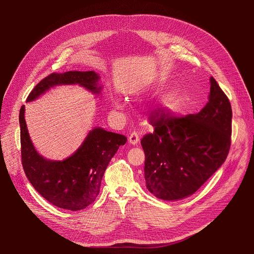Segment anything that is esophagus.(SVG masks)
Listing matches in <instances>:
<instances>
[{
	"mask_svg": "<svg viewBox=\"0 0 254 254\" xmlns=\"http://www.w3.org/2000/svg\"><path fill=\"white\" fill-rule=\"evenodd\" d=\"M139 140V135L136 131H132L129 133L128 135V141L131 143V144H136Z\"/></svg>",
	"mask_w": 254,
	"mask_h": 254,
	"instance_id": "1",
	"label": "esophagus"
}]
</instances>
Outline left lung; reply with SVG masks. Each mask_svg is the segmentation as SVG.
Masks as SVG:
<instances>
[{"label": "left lung", "mask_w": 254, "mask_h": 254, "mask_svg": "<svg viewBox=\"0 0 254 254\" xmlns=\"http://www.w3.org/2000/svg\"><path fill=\"white\" fill-rule=\"evenodd\" d=\"M210 82L209 101L200 113L184 117L159 107L150 116L154 132L144 134L140 143L146 185L159 199L174 201L194 194L228 156L231 104L213 77Z\"/></svg>", "instance_id": "8db88e82"}]
</instances>
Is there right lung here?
Returning <instances> with one entry per match:
<instances>
[{"label":"right lung","instance_id":"add662e5","mask_svg":"<svg viewBox=\"0 0 254 254\" xmlns=\"http://www.w3.org/2000/svg\"><path fill=\"white\" fill-rule=\"evenodd\" d=\"M98 78L93 71L51 73L33 88L27 101L34 100L58 84L78 83L92 92H98ZM24 112L25 106L22 105L19 115L21 159L24 172L32 186L49 203L65 210L78 211L92 204L99 194L101 180L108 163L119 148L127 142V136L95 127L71 157L62 162L47 161L33 147Z\"/></svg>","mask_w":254,"mask_h":254}]
</instances>
